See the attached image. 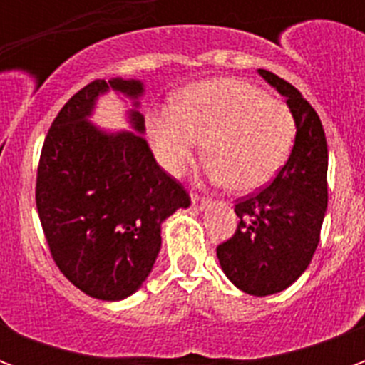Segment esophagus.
I'll return each mask as SVG.
<instances>
[{
  "label": "esophagus",
  "instance_id": "esophagus-1",
  "mask_svg": "<svg viewBox=\"0 0 365 365\" xmlns=\"http://www.w3.org/2000/svg\"><path fill=\"white\" fill-rule=\"evenodd\" d=\"M209 203V199L203 197V195H197V193H191V205L195 209H203V207Z\"/></svg>",
  "mask_w": 365,
  "mask_h": 365
}]
</instances>
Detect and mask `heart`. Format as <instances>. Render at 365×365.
I'll list each match as a JSON object with an SVG mask.
<instances>
[{"instance_id":"heart-1","label":"heart","mask_w":365,"mask_h":365,"mask_svg":"<svg viewBox=\"0 0 365 365\" xmlns=\"http://www.w3.org/2000/svg\"><path fill=\"white\" fill-rule=\"evenodd\" d=\"M287 105L238 78L187 86L175 105L148 119V136L160 164L172 174L190 166L203 138L211 180L235 191H254L282 170L295 140Z\"/></svg>"}]
</instances>
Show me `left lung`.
Segmentation results:
<instances>
[{"label": "left lung", "instance_id": "left-lung-1", "mask_svg": "<svg viewBox=\"0 0 365 365\" xmlns=\"http://www.w3.org/2000/svg\"><path fill=\"white\" fill-rule=\"evenodd\" d=\"M258 72L285 96L297 135L274 182L237 201L240 222L235 235L217 246V258L238 289L264 297L289 287L317 250L329 201V150L321 119L309 101L279 76Z\"/></svg>", "mask_w": 365, "mask_h": 365}]
</instances>
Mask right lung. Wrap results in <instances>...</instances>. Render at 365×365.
<instances>
[{"mask_svg": "<svg viewBox=\"0 0 365 365\" xmlns=\"http://www.w3.org/2000/svg\"><path fill=\"white\" fill-rule=\"evenodd\" d=\"M109 88L130 97L136 80H93L60 109L36 170V211L54 264L86 295H133L160 252V225L191 197L138 133L105 135L86 119ZM136 130L144 119L133 111Z\"/></svg>", "mask_w": 365, "mask_h": 365, "instance_id": "add662e5", "label": "right lung"}]
</instances>
